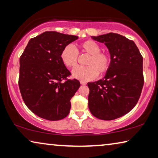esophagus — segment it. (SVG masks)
<instances>
[{
    "instance_id": "1",
    "label": "esophagus",
    "mask_w": 158,
    "mask_h": 158,
    "mask_svg": "<svg viewBox=\"0 0 158 158\" xmlns=\"http://www.w3.org/2000/svg\"><path fill=\"white\" fill-rule=\"evenodd\" d=\"M81 85H86V84H87V83H86V82H85V81H81Z\"/></svg>"
}]
</instances>
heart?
<instances>
[{
    "label": "heart",
    "instance_id": "b5f03b06",
    "mask_svg": "<svg viewBox=\"0 0 158 158\" xmlns=\"http://www.w3.org/2000/svg\"><path fill=\"white\" fill-rule=\"evenodd\" d=\"M80 52L89 55L86 60L85 68H76L72 73L74 78L82 81H88L96 78L99 73L104 74L109 70L111 63L109 53L101 51V47L96 42L87 40L79 44ZM62 64L68 68H74L77 65L78 53L73 45L68 44L60 53Z\"/></svg>",
    "mask_w": 158,
    "mask_h": 158
}]
</instances>
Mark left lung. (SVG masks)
Listing matches in <instances>:
<instances>
[{"label": "left lung", "mask_w": 158, "mask_h": 158, "mask_svg": "<svg viewBox=\"0 0 158 158\" xmlns=\"http://www.w3.org/2000/svg\"><path fill=\"white\" fill-rule=\"evenodd\" d=\"M109 49L111 63L105 77L88 83V108L95 117L114 120L137 104L144 85L143 58L132 40L115 33L92 36Z\"/></svg>", "instance_id": "obj_1"}]
</instances>
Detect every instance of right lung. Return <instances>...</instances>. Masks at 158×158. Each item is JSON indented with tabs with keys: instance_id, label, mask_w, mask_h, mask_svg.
<instances>
[{
	"instance_id": "add662e5",
	"label": "right lung",
	"mask_w": 158,
	"mask_h": 158,
	"mask_svg": "<svg viewBox=\"0 0 158 158\" xmlns=\"http://www.w3.org/2000/svg\"><path fill=\"white\" fill-rule=\"evenodd\" d=\"M78 39L57 31H45L29 40L20 57L19 85L27 106L36 116L49 121L66 117L70 99L81 86L68 80L70 72L62 64L60 53ZM63 79L66 81L62 82Z\"/></svg>"
}]
</instances>
